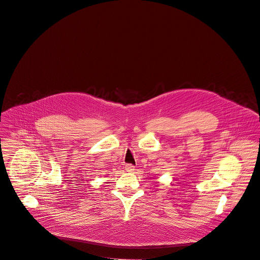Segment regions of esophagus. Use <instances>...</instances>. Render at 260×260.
Here are the masks:
<instances>
[{
    "mask_svg": "<svg viewBox=\"0 0 260 260\" xmlns=\"http://www.w3.org/2000/svg\"><path fill=\"white\" fill-rule=\"evenodd\" d=\"M125 170H126V172H131V173H133V172L135 171V167H134L133 165L127 164V165H125Z\"/></svg>",
    "mask_w": 260,
    "mask_h": 260,
    "instance_id": "34e87169",
    "label": "esophagus"
}]
</instances>
